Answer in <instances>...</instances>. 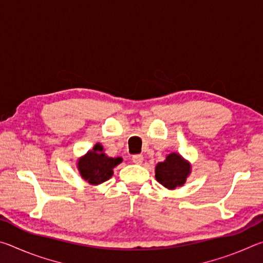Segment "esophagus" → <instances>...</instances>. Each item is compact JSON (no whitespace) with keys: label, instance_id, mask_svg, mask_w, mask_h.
Returning a JSON list of instances; mask_svg holds the SVG:
<instances>
[{"label":"esophagus","instance_id":"obj_1","mask_svg":"<svg viewBox=\"0 0 263 263\" xmlns=\"http://www.w3.org/2000/svg\"><path fill=\"white\" fill-rule=\"evenodd\" d=\"M132 161L137 164H140L142 161H144V157H142L141 154H136L132 157Z\"/></svg>","mask_w":263,"mask_h":263}]
</instances>
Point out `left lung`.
Segmentation results:
<instances>
[{
  "label": "left lung",
  "mask_w": 263,
  "mask_h": 263,
  "mask_svg": "<svg viewBox=\"0 0 263 263\" xmlns=\"http://www.w3.org/2000/svg\"><path fill=\"white\" fill-rule=\"evenodd\" d=\"M191 172V164L177 153H171L155 166V179L167 189L182 186Z\"/></svg>",
  "instance_id": "1"
}]
</instances>
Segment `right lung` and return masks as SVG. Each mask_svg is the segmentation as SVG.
<instances>
[{"mask_svg":"<svg viewBox=\"0 0 263 263\" xmlns=\"http://www.w3.org/2000/svg\"><path fill=\"white\" fill-rule=\"evenodd\" d=\"M121 162L122 158H109L103 153V146L96 144L78 160V169L84 181L91 185H99L112 176L114 168Z\"/></svg>","mask_w":263,"mask_h":263,"instance_id":"obj_1","label":"right lung"}]
</instances>
